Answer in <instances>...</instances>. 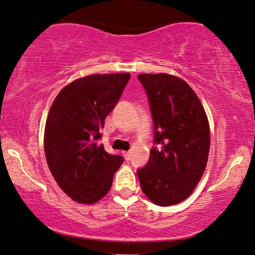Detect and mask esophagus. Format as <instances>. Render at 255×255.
Returning <instances> with one entry per match:
<instances>
[{
  "label": "esophagus",
  "instance_id": "esophagus-1",
  "mask_svg": "<svg viewBox=\"0 0 255 255\" xmlns=\"http://www.w3.org/2000/svg\"><path fill=\"white\" fill-rule=\"evenodd\" d=\"M123 155H124V159L127 160V161H128L131 158V153L130 152H123Z\"/></svg>",
  "mask_w": 255,
  "mask_h": 255
}]
</instances>
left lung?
<instances>
[{
  "label": "left lung",
  "mask_w": 255,
  "mask_h": 255,
  "mask_svg": "<svg viewBox=\"0 0 255 255\" xmlns=\"http://www.w3.org/2000/svg\"><path fill=\"white\" fill-rule=\"evenodd\" d=\"M154 122V141L144 168L138 169L142 193L152 203L169 207L193 194L210 151V127L202 102L177 76L139 74Z\"/></svg>",
  "instance_id": "obj_1"
}]
</instances>
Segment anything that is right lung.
<instances>
[{
    "label": "right lung",
    "instance_id": "right-lung-1",
    "mask_svg": "<svg viewBox=\"0 0 255 255\" xmlns=\"http://www.w3.org/2000/svg\"><path fill=\"white\" fill-rule=\"evenodd\" d=\"M130 78V73H117L76 79L60 90L48 111L44 132L48 168L78 203L102 200L123 163L121 155L109 154L95 140Z\"/></svg>",
    "mask_w": 255,
    "mask_h": 255
}]
</instances>
